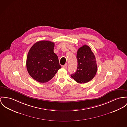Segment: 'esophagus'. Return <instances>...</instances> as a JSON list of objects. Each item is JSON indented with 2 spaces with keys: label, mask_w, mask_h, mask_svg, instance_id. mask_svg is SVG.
I'll return each instance as SVG.
<instances>
[{
  "label": "esophagus",
  "mask_w": 127,
  "mask_h": 127,
  "mask_svg": "<svg viewBox=\"0 0 127 127\" xmlns=\"http://www.w3.org/2000/svg\"><path fill=\"white\" fill-rule=\"evenodd\" d=\"M67 66H68V64L66 63V64H65L64 65H63V66H62V67H63V68H67Z\"/></svg>",
  "instance_id": "34e87169"
}]
</instances>
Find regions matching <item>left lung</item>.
<instances>
[{
    "label": "left lung",
    "instance_id": "obj_1",
    "mask_svg": "<svg viewBox=\"0 0 127 127\" xmlns=\"http://www.w3.org/2000/svg\"><path fill=\"white\" fill-rule=\"evenodd\" d=\"M76 58L77 69L70 76L78 83H88L95 77L97 71L95 56L91 48L84 45L78 49Z\"/></svg>",
    "mask_w": 127,
    "mask_h": 127
}]
</instances>
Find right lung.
I'll list each match as a JSON object with an SVG mask.
<instances>
[{
  "label": "right lung",
  "mask_w": 127,
  "mask_h": 127,
  "mask_svg": "<svg viewBox=\"0 0 127 127\" xmlns=\"http://www.w3.org/2000/svg\"><path fill=\"white\" fill-rule=\"evenodd\" d=\"M55 43L47 40L36 42L29 50L26 66L31 77L41 83L54 77L61 66L58 56L54 53Z\"/></svg>",
  "instance_id": "right-lung-1"
}]
</instances>
